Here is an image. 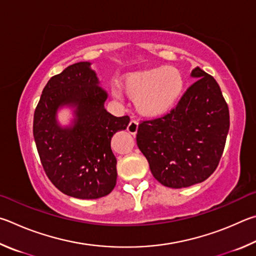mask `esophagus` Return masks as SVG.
<instances>
[{
  "label": "esophagus",
  "instance_id": "34e87169",
  "mask_svg": "<svg viewBox=\"0 0 256 256\" xmlns=\"http://www.w3.org/2000/svg\"><path fill=\"white\" fill-rule=\"evenodd\" d=\"M127 130L129 134H132V135L135 136L137 134V130H138V122L136 120H132L130 122H129L128 127H127Z\"/></svg>",
  "mask_w": 256,
  "mask_h": 256
}]
</instances>
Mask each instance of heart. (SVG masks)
Masks as SVG:
<instances>
[{
	"label": "heart",
	"instance_id": "b5f03b06",
	"mask_svg": "<svg viewBox=\"0 0 256 256\" xmlns=\"http://www.w3.org/2000/svg\"><path fill=\"white\" fill-rule=\"evenodd\" d=\"M184 78L176 67L156 66L126 74L122 86L134 98L137 112L146 118H158L171 111L184 90ZM111 94L122 98V88L111 85Z\"/></svg>",
	"mask_w": 256,
	"mask_h": 256
}]
</instances>
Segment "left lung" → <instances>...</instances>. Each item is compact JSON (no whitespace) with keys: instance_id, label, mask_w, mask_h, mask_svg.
I'll return each instance as SVG.
<instances>
[{"instance_id":"1","label":"left lung","mask_w":256,"mask_h":256,"mask_svg":"<svg viewBox=\"0 0 256 256\" xmlns=\"http://www.w3.org/2000/svg\"><path fill=\"white\" fill-rule=\"evenodd\" d=\"M196 82L171 112L138 126L137 146L168 188L204 182L217 168L230 130V110L218 83L199 67Z\"/></svg>"}]
</instances>
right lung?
<instances>
[{
	"mask_svg": "<svg viewBox=\"0 0 256 256\" xmlns=\"http://www.w3.org/2000/svg\"><path fill=\"white\" fill-rule=\"evenodd\" d=\"M106 98L91 62H80L48 80L34 110V137L42 168L52 184L70 196L98 199L116 186L111 138L130 119L109 114ZM64 106L74 109L70 126L56 119Z\"/></svg>",
	"mask_w": 256,
	"mask_h": 256,
	"instance_id": "obj_1",
	"label": "right lung"
}]
</instances>
